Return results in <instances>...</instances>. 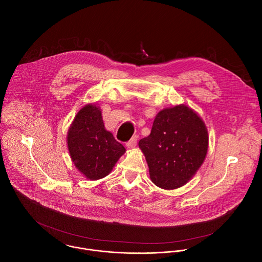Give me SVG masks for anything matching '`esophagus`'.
<instances>
[{
    "mask_svg": "<svg viewBox=\"0 0 262 262\" xmlns=\"http://www.w3.org/2000/svg\"><path fill=\"white\" fill-rule=\"evenodd\" d=\"M136 144H137V137L134 136V137H132V138L126 143V146H127L128 148H134V147L136 146Z\"/></svg>",
    "mask_w": 262,
    "mask_h": 262,
    "instance_id": "obj_1",
    "label": "esophagus"
}]
</instances>
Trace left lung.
Masks as SVG:
<instances>
[{
    "label": "left lung",
    "mask_w": 262,
    "mask_h": 262,
    "mask_svg": "<svg viewBox=\"0 0 262 262\" xmlns=\"http://www.w3.org/2000/svg\"><path fill=\"white\" fill-rule=\"evenodd\" d=\"M208 143L204 121L190 108L179 105L158 113L149 136L138 145L145 155L152 183L174 189L195 174L207 155Z\"/></svg>",
    "instance_id": "1"
}]
</instances>
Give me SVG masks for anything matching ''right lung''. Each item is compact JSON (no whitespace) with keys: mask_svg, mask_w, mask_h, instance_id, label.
<instances>
[{"mask_svg":"<svg viewBox=\"0 0 262 262\" xmlns=\"http://www.w3.org/2000/svg\"><path fill=\"white\" fill-rule=\"evenodd\" d=\"M68 147L75 167L91 181L108 176L126 151L105 129L102 112L94 104L76 114L68 133Z\"/></svg>","mask_w":262,"mask_h":262,"instance_id":"obj_1","label":"right lung"}]
</instances>
